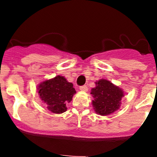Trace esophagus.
<instances>
[{"label":"esophagus","mask_w":157,"mask_h":157,"mask_svg":"<svg viewBox=\"0 0 157 157\" xmlns=\"http://www.w3.org/2000/svg\"><path fill=\"white\" fill-rule=\"evenodd\" d=\"M80 90H81V91H84V92H86L88 90V87L86 86H80Z\"/></svg>","instance_id":"obj_1"}]
</instances>
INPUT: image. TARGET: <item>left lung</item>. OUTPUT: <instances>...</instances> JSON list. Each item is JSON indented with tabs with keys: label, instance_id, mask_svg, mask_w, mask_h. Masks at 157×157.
I'll return each instance as SVG.
<instances>
[{
	"label": "left lung",
	"instance_id": "left-lung-1",
	"mask_svg": "<svg viewBox=\"0 0 157 157\" xmlns=\"http://www.w3.org/2000/svg\"><path fill=\"white\" fill-rule=\"evenodd\" d=\"M94 100L92 104L100 115H109L119 109L124 92L109 80L102 79L96 82V87L91 90Z\"/></svg>",
	"mask_w": 157,
	"mask_h": 157
}]
</instances>
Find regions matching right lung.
I'll list each match as a JSON object with an SVG mask.
<instances>
[{"label": "right lung", "mask_w": 157, "mask_h": 157, "mask_svg": "<svg viewBox=\"0 0 157 157\" xmlns=\"http://www.w3.org/2000/svg\"><path fill=\"white\" fill-rule=\"evenodd\" d=\"M38 90L41 99L46 103L48 110L55 114L67 111L66 105L72 100L73 96L76 93L73 83L59 75L41 83Z\"/></svg>", "instance_id": "obj_1"}]
</instances>
